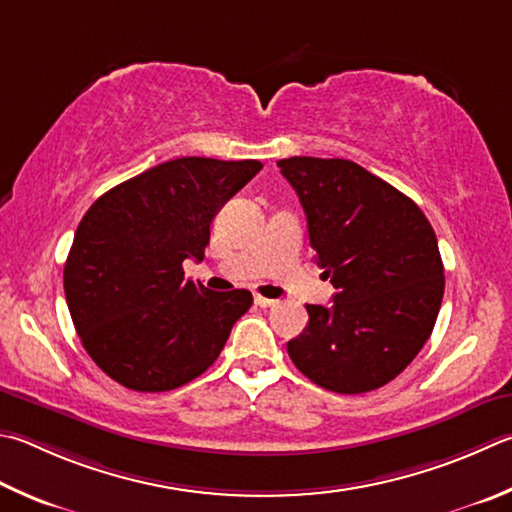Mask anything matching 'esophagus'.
<instances>
[{"mask_svg":"<svg viewBox=\"0 0 512 512\" xmlns=\"http://www.w3.org/2000/svg\"><path fill=\"white\" fill-rule=\"evenodd\" d=\"M255 304L257 306H275V300H271V297H264V295H255Z\"/></svg>","mask_w":512,"mask_h":512,"instance_id":"esophagus-1","label":"esophagus"}]
</instances>
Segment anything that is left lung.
Here are the masks:
<instances>
[{"mask_svg": "<svg viewBox=\"0 0 512 512\" xmlns=\"http://www.w3.org/2000/svg\"><path fill=\"white\" fill-rule=\"evenodd\" d=\"M309 224L315 262L336 288L306 304L309 324L288 340L302 374L329 392L387 385L430 338L443 300V262L430 221L394 185L353 161H277Z\"/></svg>", "mask_w": 512, "mask_h": 512, "instance_id": "obj_1", "label": "left lung"}]
</instances>
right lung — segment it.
Segmentation results:
<instances>
[{
  "label": "right lung",
  "mask_w": 512,
  "mask_h": 512,
  "mask_svg": "<svg viewBox=\"0 0 512 512\" xmlns=\"http://www.w3.org/2000/svg\"><path fill=\"white\" fill-rule=\"evenodd\" d=\"M259 161L183 156L116 185L82 217L64 264L69 313L91 360L134 392H170L219 358L253 295L185 280L221 206Z\"/></svg>",
  "instance_id": "right-lung-1"
}]
</instances>
